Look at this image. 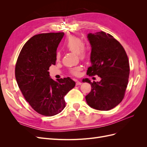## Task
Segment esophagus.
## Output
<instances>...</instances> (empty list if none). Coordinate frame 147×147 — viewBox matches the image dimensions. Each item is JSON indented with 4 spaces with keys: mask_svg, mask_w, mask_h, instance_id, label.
Returning <instances> with one entry per match:
<instances>
[{
    "mask_svg": "<svg viewBox=\"0 0 147 147\" xmlns=\"http://www.w3.org/2000/svg\"><path fill=\"white\" fill-rule=\"evenodd\" d=\"M80 84H82V82H79V81H77V82H76V85L77 86V85H80Z\"/></svg>",
    "mask_w": 147,
    "mask_h": 147,
    "instance_id": "1",
    "label": "esophagus"
}]
</instances>
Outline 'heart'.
Listing matches in <instances>:
<instances>
[{
    "label": "heart",
    "mask_w": 147,
    "mask_h": 147,
    "mask_svg": "<svg viewBox=\"0 0 147 147\" xmlns=\"http://www.w3.org/2000/svg\"><path fill=\"white\" fill-rule=\"evenodd\" d=\"M63 48L66 50L77 53L78 57L82 60L88 58V51L84 46L83 40L78 37L75 36V35H70L64 42ZM59 58L60 54L59 53H57L56 55V59L58 61ZM81 70L82 67L80 66L75 67L70 70V74L74 76H78L80 74V72Z\"/></svg>",
    "instance_id": "obj_1"
}]
</instances>
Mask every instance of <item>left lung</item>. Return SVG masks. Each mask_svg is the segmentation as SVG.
<instances>
[{
	"label": "left lung",
	"instance_id": "8db88e82",
	"mask_svg": "<svg viewBox=\"0 0 147 147\" xmlns=\"http://www.w3.org/2000/svg\"><path fill=\"white\" fill-rule=\"evenodd\" d=\"M91 45V61L86 74L98 75L99 82H84L91 86V92L85 97L91 107L99 110H109L123 99L129 77L130 68L126 53L118 40L103 31L89 34Z\"/></svg>",
	"mask_w": 147,
	"mask_h": 147
}]
</instances>
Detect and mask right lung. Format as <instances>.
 Wrapping results in <instances>:
<instances>
[{"label": "right lung", "instance_id": "1", "mask_svg": "<svg viewBox=\"0 0 147 147\" xmlns=\"http://www.w3.org/2000/svg\"><path fill=\"white\" fill-rule=\"evenodd\" d=\"M64 32L43 33L31 37L22 48L15 66V77L25 99L43 116L58 114L65 105L64 97L75 87L70 78L54 80L49 68L56 64V50Z\"/></svg>", "mask_w": 147, "mask_h": 147}]
</instances>
